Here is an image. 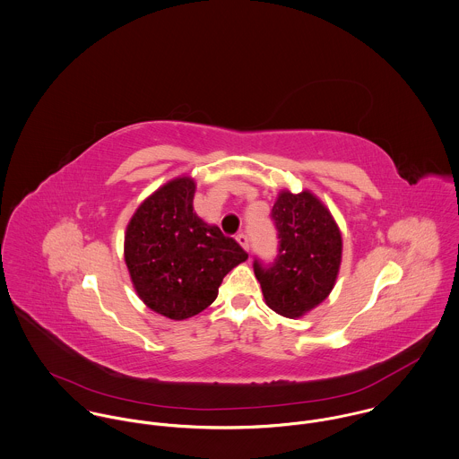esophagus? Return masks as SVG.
I'll use <instances>...</instances> for the list:
<instances>
[{
  "instance_id": "obj_1",
  "label": "esophagus",
  "mask_w": 459,
  "mask_h": 459,
  "mask_svg": "<svg viewBox=\"0 0 459 459\" xmlns=\"http://www.w3.org/2000/svg\"><path fill=\"white\" fill-rule=\"evenodd\" d=\"M236 239H238V243H239L247 252L250 250V241H248V236H247V234H243V232H241V234H238V236H236Z\"/></svg>"
}]
</instances>
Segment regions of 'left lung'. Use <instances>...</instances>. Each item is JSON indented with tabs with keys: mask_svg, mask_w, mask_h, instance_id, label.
<instances>
[{
	"mask_svg": "<svg viewBox=\"0 0 459 459\" xmlns=\"http://www.w3.org/2000/svg\"><path fill=\"white\" fill-rule=\"evenodd\" d=\"M278 254L254 271L267 306L296 318L320 305L334 287L342 262V234L331 212L309 192L280 194L271 209Z\"/></svg>",
	"mask_w": 459,
	"mask_h": 459,
	"instance_id": "obj_1",
	"label": "left lung"
}]
</instances>
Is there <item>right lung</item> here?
Masks as SVG:
<instances>
[{
  "label": "right lung",
  "mask_w": 459,
  "mask_h": 459,
  "mask_svg": "<svg viewBox=\"0 0 459 459\" xmlns=\"http://www.w3.org/2000/svg\"><path fill=\"white\" fill-rule=\"evenodd\" d=\"M195 183L174 179L144 201L128 223L125 260L139 298L172 320L201 313L225 274L248 254L194 212Z\"/></svg>",
  "instance_id": "add662e5"
}]
</instances>
